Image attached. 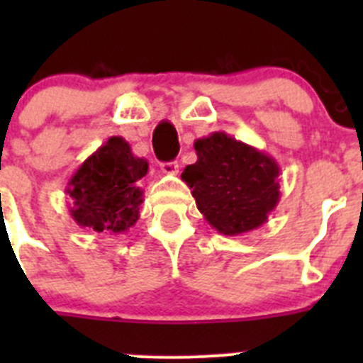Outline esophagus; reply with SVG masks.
I'll return each mask as SVG.
<instances>
[{"label": "esophagus", "instance_id": "1", "mask_svg": "<svg viewBox=\"0 0 363 363\" xmlns=\"http://www.w3.org/2000/svg\"><path fill=\"white\" fill-rule=\"evenodd\" d=\"M160 167H162V172H165V174H178V162H165Z\"/></svg>", "mask_w": 363, "mask_h": 363}]
</instances>
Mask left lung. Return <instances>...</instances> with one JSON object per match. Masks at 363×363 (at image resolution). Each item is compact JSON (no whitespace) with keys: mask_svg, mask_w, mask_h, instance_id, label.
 <instances>
[{"mask_svg":"<svg viewBox=\"0 0 363 363\" xmlns=\"http://www.w3.org/2000/svg\"><path fill=\"white\" fill-rule=\"evenodd\" d=\"M196 163L182 179L211 227L225 236L249 233L267 221L280 201V167L269 154L213 133L194 142Z\"/></svg>","mask_w":363,"mask_h":363,"instance_id":"1","label":"left lung"}]
</instances>
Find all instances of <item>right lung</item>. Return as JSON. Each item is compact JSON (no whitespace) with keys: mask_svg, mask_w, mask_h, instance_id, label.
Returning a JSON list of instances; mask_svg holds the SVG:
<instances>
[{"mask_svg":"<svg viewBox=\"0 0 363 363\" xmlns=\"http://www.w3.org/2000/svg\"><path fill=\"white\" fill-rule=\"evenodd\" d=\"M147 171V160L134 156L123 138H108L67 184L72 220L96 233H127L140 218L143 191L138 182Z\"/></svg>","mask_w":363,"mask_h":363,"instance_id":"right-lung-1","label":"right lung"}]
</instances>
